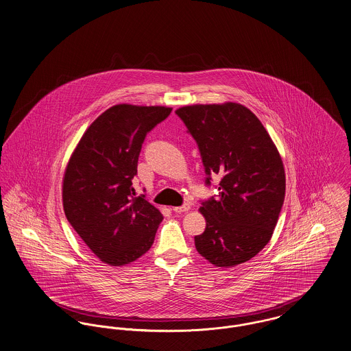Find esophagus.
I'll return each instance as SVG.
<instances>
[{"label":"esophagus","mask_w":351,"mask_h":351,"mask_svg":"<svg viewBox=\"0 0 351 351\" xmlns=\"http://www.w3.org/2000/svg\"><path fill=\"white\" fill-rule=\"evenodd\" d=\"M189 209H190L189 204H185V205H182V206H176V208H173V211H174V213H184V211H187Z\"/></svg>","instance_id":"34e87169"}]
</instances>
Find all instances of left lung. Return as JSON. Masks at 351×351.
I'll use <instances>...</instances> for the list:
<instances>
[{"instance_id": "1", "label": "left lung", "mask_w": 351, "mask_h": 351, "mask_svg": "<svg viewBox=\"0 0 351 351\" xmlns=\"http://www.w3.org/2000/svg\"><path fill=\"white\" fill-rule=\"evenodd\" d=\"M176 114L198 145L205 185L221 178L218 194L201 201L206 229L194 237L195 249L218 267L243 263L267 245L280 217L286 189L280 153L243 105H193Z\"/></svg>"}]
</instances>
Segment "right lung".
I'll list each match as a JSON object with an SVG mask.
<instances>
[{
    "instance_id": "add662e5",
    "label": "right lung",
    "mask_w": 351,
    "mask_h": 351,
    "mask_svg": "<svg viewBox=\"0 0 351 351\" xmlns=\"http://www.w3.org/2000/svg\"><path fill=\"white\" fill-rule=\"evenodd\" d=\"M171 108L116 105L104 112L78 142L64 176V210L73 229L97 257L122 266L143 256L164 219L157 208L136 197L146 134Z\"/></svg>"
}]
</instances>
